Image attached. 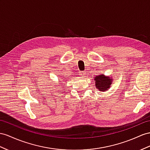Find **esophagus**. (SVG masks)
<instances>
[{"instance_id": "obj_1", "label": "esophagus", "mask_w": 150, "mask_h": 150, "mask_svg": "<svg viewBox=\"0 0 150 150\" xmlns=\"http://www.w3.org/2000/svg\"><path fill=\"white\" fill-rule=\"evenodd\" d=\"M80 76H85V75H86V71H82L80 72Z\"/></svg>"}]
</instances>
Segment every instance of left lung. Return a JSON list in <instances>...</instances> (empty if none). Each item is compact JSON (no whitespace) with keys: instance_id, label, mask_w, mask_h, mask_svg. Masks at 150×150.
Listing matches in <instances>:
<instances>
[{"instance_id":"obj_1","label":"left lung","mask_w":150,"mask_h":150,"mask_svg":"<svg viewBox=\"0 0 150 150\" xmlns=\"http://www.w3.org/2000/svg\"><path fill=\"white\" fill-rule=\"evenodd\" d=\"M94 81L96 83V87L99 91L103 92L107 91L111 86V84L112 83V80H111L109 77H106L103 74L95 76Z\"/></svg>"}]
</instances>
